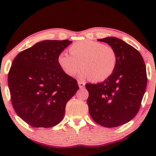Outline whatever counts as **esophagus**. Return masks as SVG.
Wrapping results in <instances>:
<instances>
[{
	"label": "esophagus",
	"mask_w": 156,
	"mask_h": 156,
	"mask_svg": "<svg viewBox=\"0 0 156 156\" xmlns=\"http://www.w3.org/2000/svg\"><path fill=\"white\" fill-rule=\"evenodd\" d=\"M78 86H79V87L80 89H83L84 88V87H85V83H83V82L82 81H80V80H78Z\"/></svg>",
	"instance_id": "obj_1"
}]
</instances>
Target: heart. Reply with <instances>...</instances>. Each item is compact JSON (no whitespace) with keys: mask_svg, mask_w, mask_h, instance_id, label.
Returning <instances> with one entry per match:
<instances>
[{"mask_svg":"<svg viewBox=\"0 0 156 156\" xmlns=\"http://www.w3.org/2000/svg\"><path fill=\"white\" fill-rule=\"evenodd\" d=\"M69 55L62 52L57 62L67 76H76L81 68V78H92L104 81L112 76L117 65V54L114 48L97 41L80 40L69 48Z\"/></svg>","mask_w":156,"mask_h":156,"instance_id":"1","label":"heart"}]
</instances>
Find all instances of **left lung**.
I'll use <instances>...</instances> for the list:
<instances>
[{"instance_id": "1", "label": "left lung", "mask_w": 156, "mask_h": 156, "mask_svg": "<svg viewBox=\"0 0 156 156\" xmlns=\"http://www.w3.org/2000/svg\"><path fill=\"white\" fill-rule=\"evenodd\" d=\"M114 48L117 65L103 82L86 84L91 117L105 128L128 122L139 112L147 82L146 66L139 51L116 37L98 39Z\"/></svg>"}]
</instances>
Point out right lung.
<instances>
[{
    "label": "right lung",
    "mask_w": 156,
    "mask_h": 156,
    "mask_svg": "<svg viewBox=\"0 0 156 156\" xmlns=\"http://www.w3.org/2000/svg\"><path fill=\"white\" fill-rule=\"evenodd\" d=\"M67 39L44 40L21 51L8 74L11 101L16 114L35 128H51L63 119L66 104L79 89L77 80L58 65Z\"/></svg>",
    "instance_id": "right-lung-1"
}]
</instances>
